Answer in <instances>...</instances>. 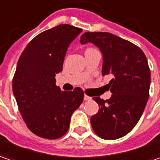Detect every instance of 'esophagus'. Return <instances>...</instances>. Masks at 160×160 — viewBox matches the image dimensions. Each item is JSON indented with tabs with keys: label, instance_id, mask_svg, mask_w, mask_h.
<instances>
[{
	"label": "esophagus",
	"instance_id": "esophagus-1",
	"mask_svg": "<svg viewBox=\"0 0 160 160\" xmlns=\"http://www.w3.org/2000/svg\"><path fill=\"white\" fill-rule=\"evenodd\" d=\"M91 99H92V97H88V96H87V95L84 96V100H85V101H89Z\"/></svg>",
	"mask_w": 160,
	"mask_h": 160
}]
</instances>
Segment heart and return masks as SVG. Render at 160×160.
<instances>
[{
    "label": "heart",
    "mask_w": 160,
    "mask_h": 160,
    "mask_svg": "<svg viewBox=\"0 0 160 160\" xmlns=\"http://www.w3.org/2000/svg\"><path fill=\"white\" fill-rule=\"evenodd\" d=\"M88 49H89V48H88Z\"/></svg>",
    "instance_id": "obj_1"
}]
</instances>
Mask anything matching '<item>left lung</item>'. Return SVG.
<instances>
[{"instance_id": "left-lung-1", "label": "left lung", "mask_w": 160, "mask_h": 160, "mask_svg": "<svg viewBox=\"0 0 160 160\" xmlns=\"http://www.w3.org/2000/svg\"><path fill=\"white\" fill-rule=\"evenodd\" d=\"M87 42L102 52V76L113 77L106 85L112 94L111 98H93L100 108L91 117V126L99 137L115 140L128 134L144 111L151 85L148 61L140 48L110 32H87L80 43Z\"/></svg>"}]
</instances>
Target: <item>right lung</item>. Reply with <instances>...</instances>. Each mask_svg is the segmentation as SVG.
Here are the masks:
<instances>
[{
  "instance_id": "1",
  "label": "right lung",
  "mask_w": 160,
  "mask_h": 160,
  "mask_svg": "<svg viewBox=\"0 0 160 160\" xmlns=\"http://www.w3.org/2000/svg\"><path fill=\"white\" fill-rule=\"evenodd\" d=\"M81 32L67 24L44 31L26 45L18 59L13 94L27 128L40 137L55 140L65 135L72 114L82 103L80 88L62 91L55 79L63 70L70 43Z\"/></svg>"
}]
</instances>
